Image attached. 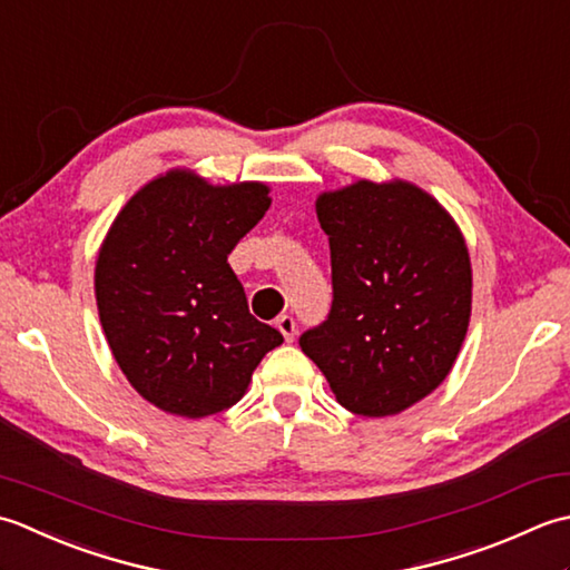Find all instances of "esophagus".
Masks as SVG:
<instances>
[{
  "label": "esophagus",
  "mask_w": 570,
  "mask_h": 570,
  "mask_svg": "<svg viewBox=\"0 0 570 570\" xmlns=\"http://www.w3.org/2000/svg\"><path fill=\"white\" fill-rule=\"evenodd\" d=\"M275 327L283 332V336H285V342H293L295 340V334H297V324H295V320L289 317V315H281L277 317V322H275Z\"/></svg>",
  "instance_id": "34e87169"
}]
</instances>
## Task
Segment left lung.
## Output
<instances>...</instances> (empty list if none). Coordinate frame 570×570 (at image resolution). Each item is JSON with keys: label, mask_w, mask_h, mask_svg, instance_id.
<instances>
[{"label": "left lung", "mask_w": 570, "mask_h": 570, "mask_svg": "<svg viewBox=\"0 0 570 570\" xmlns=\"http://www.w3.org/2000/svg\"><path fill=\"white\" fill-rule=\"evenodd\" d=\"M332 307L299 346L346 411L383 417L435 391L470 324L472 271L455 220L405 181L322 194Z\"/></svg>", "instance_id": "left-lung-1"}]
</instances>
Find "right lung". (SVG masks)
<instances>
[{
    "instance_id": "obj_1",
    "label": "right lung",
    "mask_w": 570,
    "mask_h": 570,
    "mask_svg": "<svg viewBox=\"0 0 570 570\" xmlns=\"http://www.w3.org/2000/svg\"><path fill=\"white\" fill-rule=\"evenodd\" d=\"M258 181L212 187L174 169L112 220L96 299L115 362L157 409L204 417L236 405L283 334L250 315L228 253L268 212Z\"/></svg>"
}]
</instances>
